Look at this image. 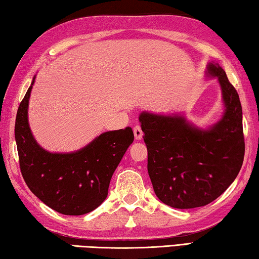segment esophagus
I'll use <instances>...</instances> for the list:
<instances>
[{
    "label": "esophagus",
    "instance_id": "34e87169",
    "mask_svg": "<svg viewBox=\"0 0 259 259\" xmlns=\"http://www.w3.org/2000/svg\"><path fill=\"white\" fill-rule=\"evenodd\" d=\"M133 132H134V137H135V139L137 140H141L142 139V137H143V133H142V130H141V127H140L139 125H137L133 128Z\"/></svg>",
    "mask_w": 259,
    "mask_h": 259
}]
</instances>
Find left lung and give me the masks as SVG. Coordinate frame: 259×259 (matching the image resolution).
<instances>
[{
    "mask_svg": "<svg viewBox=\"0 0 259 259\" xmlns=\"http://www.w3.org/2000/svg\"><path fill=\"white\" fill-rule=\"evenodd\" d=\"M206 75L217 77L225 105L222 119L207 130L190 124L181 114L142 112L139 117L156 196L177 209L214 201L235 180L243 163L239 94L217 63L207 64Z\"/></svg>",
    "mask_w": 259,
    "mask_h": 259,
    "instance_id": "left-lung-1",
    "label": "left lung"
}]
</instances>
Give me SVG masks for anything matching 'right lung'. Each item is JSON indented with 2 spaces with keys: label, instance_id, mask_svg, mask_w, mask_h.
<instances>
[{
  "label": "right lung",
  "instance_id": "1",
  "mask_svg": "<svg viewBox=\"0 0 259 259\" xmlns=\"http://www.w3.org/2000/svg\"><path fill=\"white\" fill-rule=\"evenodd\" d=\"M34 79L16 117L20 172L31 192L53 210L67 215L91 212L107 198L114 169L134 140L133 131L126 127L102 133L74 152L45 150L37 145L28 125V100Z\"/></svg>",
  "mask_w": 259,
  "mask_h": 259
}]
</instances>
